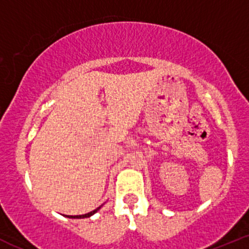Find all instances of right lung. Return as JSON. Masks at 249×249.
<instances>
[{
    "mask_svg": "<svg viewBox=\"0 0 249 249\" xmlns=\"http://www.w3.org/2000/svg\"><path fill=\"white\" fill-rule=\"evenodd\" d=\"M101 208V207H98V208H96L95 209V211H92V212H90V213H88V214H84V215H67V216H68V218H74V219H81V218H89V216H91V215H93V214H95L96 213V212H97L98 211V209H100Z\"/></svg>",
    "mask_w": 249,
    "mask_h": 249,
    "instance_id": "obj_1",
    "label": "right lung"
}]
</instances>
